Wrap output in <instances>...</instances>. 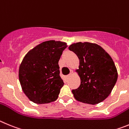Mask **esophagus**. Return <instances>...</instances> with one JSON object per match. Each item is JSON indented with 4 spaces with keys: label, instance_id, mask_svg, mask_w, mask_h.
Instances as JSON below:
<instances>
[{
    "label": "esophagus",
    "instance_id": "obj_1",
    "mask_svg": "<svg viewBox=\"0 0 129 129\" xmlns=\"http://www.w3.org/2000/svg\"><path fill=\"white\" fill-rule=\"evenodd\" d=\"M72 75H73V73H69V75H67V76H66V78H67V79H69V78H70L71 76H72Z\"/></svg>",
    "mask_w": 129,
    "mask_h": 129
}]
</instances>
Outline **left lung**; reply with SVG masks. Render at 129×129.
Masks as SVG:
<instances>
[{"label": "left lung", "instance_id": "obj_1", "mask_svg": "<svg viewBox=\"0 0 129 129\" xmlns=\"http://www.w3.org/2000/svg\"><path fill=\"white\" fill-rule=\"evenodd\" d=\"M69 49L80 61L76 71L80 78V85L72 90L75 99L92 105L103 102L111 94L118 79L112 59L96 44L78 42L71 45Z\"/></svg>", "mask_w": 129, "mask_h": 129}]
</instances>
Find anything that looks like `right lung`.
I'll return each mask as SVG.
<instances>
[{
    "label": "right lung",
    "instance_id": "obj_1",
    "mask_svg": "<svg viewBox=\"0 0 129 129\" xmlns=\"http://www.w3.org/2000/svg\"><path fill=\"white\" fill-rule=\"evenodd\" d=\"M66 43L49 40L31 49L24 56L18 76L22 89L31 102L47 104L58 97L63 87L58 61Z\"/></svg>",
    "mask_w": 129,
    "mask_h": 129
}]
</instances>
